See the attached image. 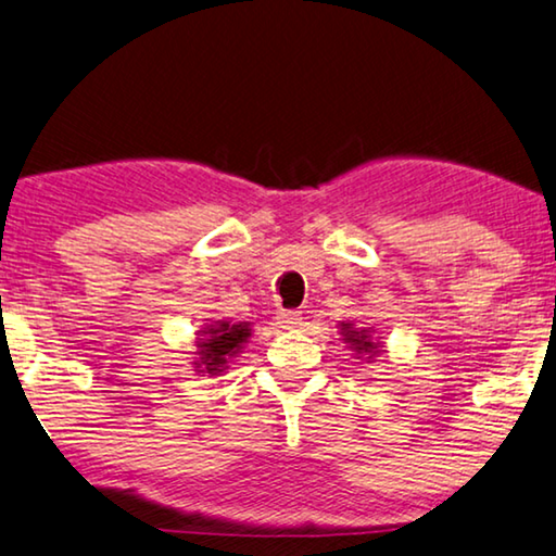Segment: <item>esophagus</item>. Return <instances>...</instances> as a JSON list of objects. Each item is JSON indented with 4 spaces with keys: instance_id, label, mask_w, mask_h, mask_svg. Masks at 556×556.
<instances>
[{
    "instance_id": "esophagus-1",
    "label": "esophagus",
    "mask_w": 556,
    "mask_h": 556,
    "mask_svg": "<svg viewBox=\"0 0 556 556\" xmlns=\"http://www.w3.org/2000/svg\"><path fill=\"white\" fill-rule=\"evenodd\" d=\"M276 320L280 327H283V330H295V327H300V320H303V317H300V313H295V311H280L276 315Z\"/></svg>"
}]
</instances>
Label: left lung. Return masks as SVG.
<instances>
[{"instance_id": "1", "label": "left lung", "mask_w": 556, "mask_h": 556, "mask_svg": "<svg viewBox=\"0 0 556 556\" xmlns=\"http://www.w3.org/2000/svg\"><path fill=\"white\" fill-rule=\"evenodd\" d=\"M340 330L344 342L350 344L354 354H367V359H375L384 352V344L375 340V330L371 327H354V323H340Z\"/></svg>"}]
</instances>
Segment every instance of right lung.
Here are the masks:
<instances>
[{
	"instance_id": "right-lung-1",
	"label": "right lung",
	"mask_w": 556,
	"mask_h": 556,
	"mask_svg": "<svg viewBox=\"0 0 556 556\" xmlns=\"http://www.w3.org/2000/svg\"><path fill=\"white\" fill-rule=\"evenodd\" d=\"M251 338V323L214 320L199 330L197 338V362L194 371L204 375H222L229 369V362L243 350L245 340Z\"/></svg>"
}]
</instances>
